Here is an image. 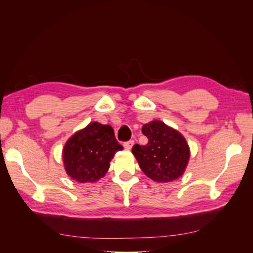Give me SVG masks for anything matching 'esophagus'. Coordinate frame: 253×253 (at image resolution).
I'll return each instance as SVG.
<instances>
[{"label": "esophagus", "mask_w": 253, "mask_h": 253, "mask_svg": "<svg viewBox=\"0 0 253 253\" xmlns=\"http://www.w3.org/2000/svg\"><path fill=\"white\" fill-rule=\"evenodd\" d=\"M133 145H134V140H128L124 143V147L126 150H131Z\"/></svg>", "instance_id": "esophagus-1"}]
</instances>
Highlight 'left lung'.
Masks as SVG:
<instances>
[{"mask_svg": "<svg viewBox=\"0 0 253 253\" xmlns=\"http://www.w3.org/2000/svg\"><path fill=\"white\" fill-rule=\"evenodd\" d=\"M142 133L148 137V143L134 144L132 149L142 172L159 182H169L181 176L190 157L183 136L157 120L144 125Z\"/></svg>", "mask_w": 253, "mask_h": 253, "instance_id": "1", "label": "left lung"}]
</instances>
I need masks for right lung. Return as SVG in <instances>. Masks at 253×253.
Wrapping results in <instances>:
<instances>
[{
  "mask_svg": "<svg viewBox=\"0 0 253 253\" xmlns=\"http://www.w3.org/2000/svg\"><path fill=\"white\" fill-rule=\"evenodd\" d=\"M124 149L109 125L91 122L74 134L63 149L66 173L79 182H94L105 175L116 152Z\"/></svg>",
  "mask_w": 253,
  "mask_h": 253,
  "instance_id": "1",
  "label": "right lung"
}]
</instances>
